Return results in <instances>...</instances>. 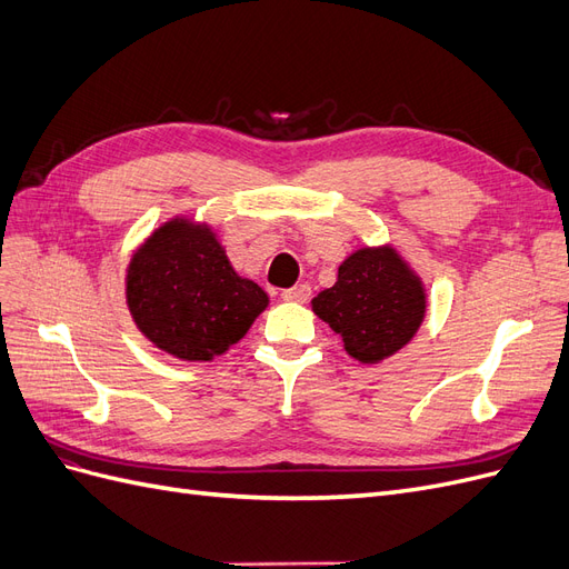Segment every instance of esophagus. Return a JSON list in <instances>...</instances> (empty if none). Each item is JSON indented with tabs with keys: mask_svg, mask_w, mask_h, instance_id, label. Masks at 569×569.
Masks as SVG:
<instances>
[{
	"mask_svg": "<svg viewBox=\"0 0 569 569\" xmlns=\"http://www.w3.org/2000/svg\"><path fill=\"white\" fill-rule=\"evenodd\" d=\"M284 301H299V303H306L308 299H311V287L308 284H297V287H289L284 289L280 295Z\"/></svg>",
	"mask_w": 569,
	"mask_h": 569,
	"instance_id": "obj_1",
	"label": "esophagus"
}]
</instances>
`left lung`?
Listing matches in <instances>:
<instances>
[{
	"instance_id": "8db88e82",
	"label": "left lung",
	"mask_w": 569,
	"mask_h": 569,
	"mask_svg": "<svg viewBox=\"0 0 569 569\" xmlns=\"http://www.w3.org/2000/svg\"><path fill=\"white\" fill-rule=\"evenodd\" d=\"M311 306L351 358L372 366L416 337L427 297L422 280L393 247H363L339 266L337 282Z\"/></svg>"
}]
</instances>
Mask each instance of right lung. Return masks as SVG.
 <instances>
[{
	"instance_id": "right-lung-1",
	"label": "right lung",
	"mask_w": 569,
	"mask_h": 569,
	"mask_svg": "<svg viewBox=\"0 0 569 569\" xmlns=\"http://www.w3.org/2000/svg\"><path fill=\"white\" fill-rule=\"evenodd\" d=\"M126 301L153 347L189 363L226 353L268 308L266 291L239 278L216 232L180 216L132 253Z\"/></svg>"
}]
</instances>
